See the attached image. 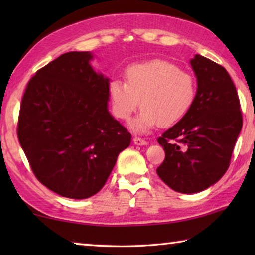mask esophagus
Segmentation results:
<instances>
[{"mask_svg":"<svg viewBox=\"0 0 255 255\" xmlns=\"http://www.w3.org/2000/svg\"><path fill=\"white\" fill-rule=\"evenodd\" d=\"M133 144L137 146H146L148 143L145 139H141L139 137H135L133 138Z\"/></svg>","mask_w":255,"mask_h":255,"instance_id":"1","label":"esophagus"}]
</instances>
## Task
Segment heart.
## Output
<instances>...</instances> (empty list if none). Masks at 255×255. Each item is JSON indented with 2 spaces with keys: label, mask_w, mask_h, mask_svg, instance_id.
<instances>
[{
  "label": "heart",
  "mask_w": 255,
  "mask_h": 255,
  "mask_svg": "<svg viewBox=\"0 0 255 255\" xmlns=\"http://www.w3.org/2000/svg\"><path fill=\"white\" fill-rule=\"evenodd\" d=\"M125 79L126 83L120 80L110 83V101L116 117L128 122L140 100V114L130 125L138 133H147L157 125L172 126L195 101V79L167 60L133 64L126 70Z\"/></svg>",
  "instance_id": "b5f03b06"
}]
</instances>
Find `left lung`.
I'll return each mask as SVG.
<instances>
[{
    "instance_id": "obj_1",
    "label": "left lung",
    "mask_w": 255,
    "mask_h": 255,
    "mask_svg": "<svg viewBox=\"0 0 255 255\" xmlns=\"http://www.w3.org/2000/svg\"><path fill=\"white\" fill-rule=\"evenodd\" d=\"M190 65L197 79L193 105L157 139L165 159L156 173L181 193L204 191L221 180L243 124L239 96L225 68L201 55L190 59Z\"/></svg>"
}]
</instances>
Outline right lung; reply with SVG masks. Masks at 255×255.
<instances>
[{"mask_svg": "<svg viewBox=\"0 0 255 255\" xmlns=\"http://www.w3.org/2000/svg\"><path fill=\"white\" fill-rule=\"evenodd\" d=\"M90 51L60 55L29 81L18 138L37 179L57 195L86 199L102 189L131 135L108 109L109 77Z\"/></svg>", "mask_w": 255, "mask_h": 255, "instance_id": "add662e5", "label": "right lung"}]
</instances>
